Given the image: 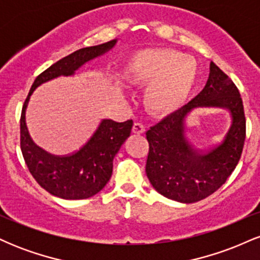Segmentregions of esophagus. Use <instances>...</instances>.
<instances>
[{
  "instance_id": "obj_1",
  "label": "esophagus",
  "mask_w": 260,
  "mask_h": 260,
  "mask_svg": "<svg viewBox=\"0 0 260 260\" xmlns=\"http://www.w3.org/2000/svg\"><path fill=\"white\" fill-rule=\"evenodd\" d=\"M145 132V126L142 122H134L133 124V133L136 134H143Z\"/></svg>"
}]
</instances>
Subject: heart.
Wrapping results in <instances>:
<instances>
[{"instance_id": "1", "label": "heart", "mask_w": 260, "mask_h": 260, "mask_svg": "<svg viewBox=\"0 0 260 260\" xmlns=\"http://www.w3.org/2000/svg\"><path fill=\"white\" fill-rule=\"evenodd\" d=\"M197 76L196 61L176 50L153 49L131 58L127 79L134 86H147L144 105L153 115L175 112L186 103Z\"/></svg>"}]
</instances>
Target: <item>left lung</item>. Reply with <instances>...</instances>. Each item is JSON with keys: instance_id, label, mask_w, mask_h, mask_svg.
I'll use <instances>...</instances> for the list:
<instances>
[{"instance_id": "obj_1", "label": "left lung", "mask_w": 260, "mask_h": 260, "mask_svg": "<svg viewBox=\"0 0 260 260\" xmlns=\"http://www.w3.org/2000/svg\"><path fill=\"white\" fill-rule=\"evenodd\" d=\"M199 106L225 107L233 123L219 145L194 151L185 140V116ZM149 153L145 172L161 196L181 203H196L216 192L237 166L246 139L242 98L235 83L215 63L205 88L192 101L147 131Z\"/></svg>"}]
</instances>
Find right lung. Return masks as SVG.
I'll return each mask as SVG.
<instances>
[{
	"instance_id": "1",
	"label": "right lung",
	"mask_w": 260,
	"mask_h": 260,
	"mask_svg": "<svg viewBox=\"0 0 260 260\" xmlns=\"http://www.w3.org/2000/svg\"><path fill=\"white\" fill-rule=\"evenodd\" d=\"M116 40L84 47L66 56L40 73L32 83L20 115V149L35 181L50 194L58 198L86 199L99 193L112 175L113 157L129 137L133 121L115 122L103 120L92 136L78 150L57 156L32 143L25 123V110L32 91L47 80L59 76H72L85 62L110 50Z\"/></svg>"
}]
</instances>
